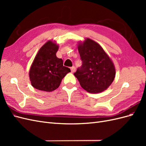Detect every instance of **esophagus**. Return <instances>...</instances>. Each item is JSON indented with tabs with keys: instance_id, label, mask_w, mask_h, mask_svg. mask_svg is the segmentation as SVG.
Instances as JSON below:
<instances>
[{
	"instance_id": "1",
	"label": "esophagus",
	"mask_w": 146,
	"mask_h": 146,
	"mask_svg": "<svg viewBox=\"0 0 146 146\" xmlns=\"http://www.w3.org/2000/svg\"><path fill=\"white\" fill-rule=\"evenodd\" d=\"M70 69H71V72H76V68L74 67V66H73V67H72L71 68H70Z\"/></svg>"
}]
</instances>
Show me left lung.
I'll use <instances>...</instances> for the list:
<instances>
[{
    "label": "left lung",
    "mask_w": 146,
    "mask_h": 146,
    "mask_svg": "<svg viewBox=\"0 0 146 146\" xmlns=\"http://www.w3.org/2000/svg\"><path fill=\"white\" fill-rule=\"evenodd\" d=\"M82 65L74 74L81 86L90 93H99L111 85L116 75L111 59L98 42L86 38L78 44Z\"/></svg>",
    "instance_id": "obj_1"
}]
</instances>
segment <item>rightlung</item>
I'll use <instances>...</instances> for the list:
<instances>
[{
	"label": "right lung",
	"instance_id": "right-lung-1",
	"mask_svg": "<svg viewBox=\"0 0 146 146\" xmlns=\"http://www.w3.org/2000/svg\"><path fill=\"white\" fill-rule=\"evenodd\" d=\"M58 47L55 42L50 40L39 50L29 70L30 80L33 88L46 92L54 91L70 72L69 68L63 66L62 59L56 56Z\"/></svg>",
	"mask_w": 146,
	"mask_h": 146
}]
</instances>
